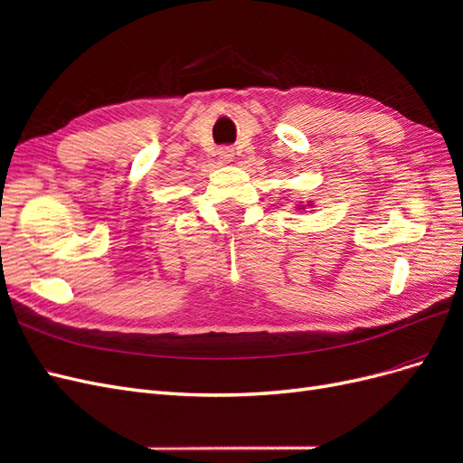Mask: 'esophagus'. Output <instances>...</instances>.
I'll use <instances>...</instances> for the list:
<instances>
[{
	"label": "esophagus",
	"mask_w": 463,
	"mask_h": 463,
	"mask_svg": "<svg viewBox=\"0 0 463 463\" xmlns=\"http://www.w3.org/2000/svg\"><path fill=\"white\" fill-rule=\"evenodd\" d=\"M233 154H235V152H233L232 146H220V148H218V158H220L222 162H226V164L233 160Z\"/></svg>",
	"instance_id": "obj_1"
}]
</instances>
